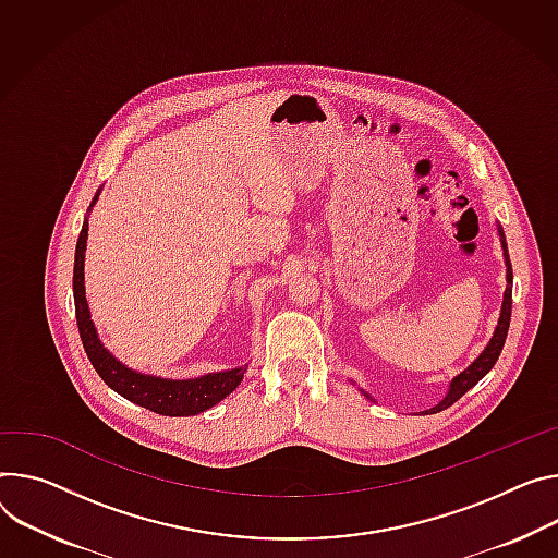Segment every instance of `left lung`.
<instances>
[{
	"instance_id": "obj_1",
	"label": "left lung",
	"mask_w": 558,
	"mask_h": 558,
	"mask_svg": "<svg viewBox=\"0 0 558 558\" xmlns=\"http://www.w3.org/2000/svg\"><path fill=\"white\" fill-rule=\"evenodd\" d=\"M500 233V242H502V248H505V263H508V289H505V298H502V310H500V318H498V327L489 340V344L485 347V351L481 353V356L463 372L456 376L449 385V393L445 396L442 402H438L436 408H432L429 412L425 414H436L440 410H447L449 404H453L456 400H459L461 396H465L498 361L500 351H502V344H505V338H508V329H510V318H512V263H510V253H508V244H505V235H502V229H498Z\"/></svg>"
}]
</instances>
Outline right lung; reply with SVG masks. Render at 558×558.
Wrapping results in <instances>:
<instances>
[{"mask_svg":"<svg viewBox=\"0 0 558 558\" xmlns=\"http://www.w3.org/2000/svg\"><path fill=\"white\" fill-rule=\"evenodd\" d=\"M86 235H88V222L82 225V231L77 238L75 267H73V295H75V318H77L80 338H82L86 356L95 367V372L99 374V378L126 400L162 416H193L214 408L216 402L227 398L240 385L246 372L244 367L209 374L193 380H165V378L142 376L131 372L102 347L90 323L86 295H84Z\"/></svg>","mask_w":558,"mask_h":558,"instance_id":"1","label":"right lung"}]
</instances>
